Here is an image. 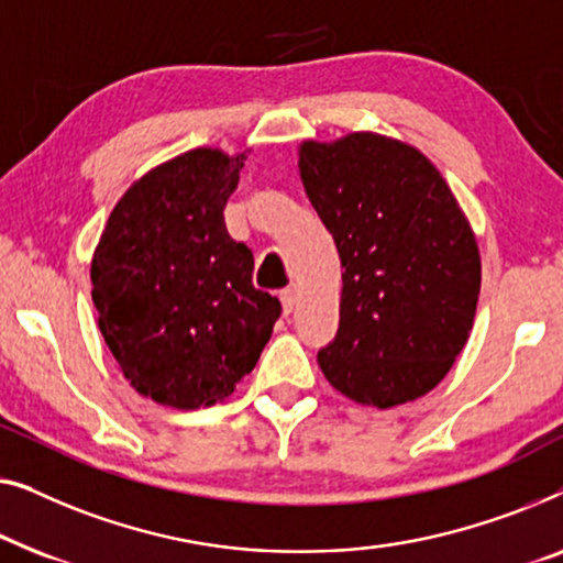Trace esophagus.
Wrapping results in <instances>:
<instances>
[{
  "label": "esophagus",
  "instance_id": "34e87169",
  "mask_svg": "<svg viewBox=\"0 0 563 563\" xmlns=\"http://www.w3.org/2000/svg\"><path fill=\"white\" fill-rule=\"evenodd\" d=\"M298 298H300V292H298V285H288V288L280 290L283 311H285V313H292V311H296V306H298Z\"/></svg>",
  "mask_w": 563,
  "mask_h": 563
}]
</instances>
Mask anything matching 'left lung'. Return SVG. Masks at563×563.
I'll return each instance as SVG.
<instances>
[{
	"mask_svg": "<svg viewBox=\"0 0 563 563\" xmlns=\"http://www.w3.org/2000/svg\"><path fill=\"white\" fill-rule=\"evenodd\" d=\"M298 173L342 257L339 331L319 352L331 387L372 408L431 393L470 339L482 260L429 157L377 132L298 145Z\"/></svg>",
	"mask_w": 563,
	"mask_h": 563,
	"instance_id": "8db88e82",
	"label": "left lung"
}]
</instances>
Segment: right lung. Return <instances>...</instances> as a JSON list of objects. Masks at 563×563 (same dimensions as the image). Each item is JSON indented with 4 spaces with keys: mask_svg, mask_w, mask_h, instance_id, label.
Returning <instances> with one entry per match:
<instances>
[{
    "mask_svg": "<svg viewBox=\"0 0 563 563\" xmlns=\"http://www.w3.org/2000/svg\"><path fill=\"white\" fill-rule=\"evenodd\" d=\"M250 150L196 147L122 194L91 260L104 344L142 398L178 410L227 400L255 369L280 300L224 227Z\"/></svg>",
    "mask_w": 563,
    "mask_h": 563,
    "instance_id": "1",
    "label": "right lung"
}]
</instances>
